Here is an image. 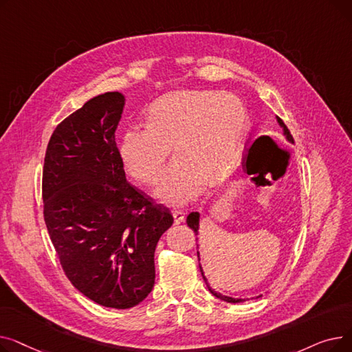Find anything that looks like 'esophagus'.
I'll use <instances>...</instances> for the list:
<instances>
[{
    "mask_svg": "<svg viewBox=\"0 0 352 352\" xmlns=\"http://www.w3.org/2000/svg\"><path fill=\"white\" fill-rule=\"evenodd\" d=\"M173 215H174V223L175 224H181L182 221L186 219V211H182V210H174Z\"/></svg>",
    "mask_w": 352,
    "mask_h": 352,
    "instance_id": "obj_1",
    "label": "esophagus"
}]
</instances>
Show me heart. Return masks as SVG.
I'll return each instance as SVG.
<instances>
[{
  "mask_svg": "<svg viewBox=\"0 0 352 352\" xmlns=\"http://www.w3.org/2000/svg\"><path fill=\"white\" fill-rule=\"evenodd\" d=\"M248 125L243 102L214 91L170 94L148 109L145 128H129L120 141L125 171L145 186L158 181L171 146L175 160L164 173L155 197L179 207L202 186L215 187L228 175Z\"/></svg>",
  "mask_w": 352,
  "mask_h": 352,
  "instance_id": "heart-1",
  "label": "heart"
}]
</instances>
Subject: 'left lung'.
<instances>
[{
  "label": "left lung",
  "mask_w": 352,
  "mask_h": 352,
  "mask_svg": "<svg viewBox=\"0 0 352 352\" xmlns=\"http://www.w3.org/2000/svg\"><path fill=\"white\" fill-rule=\"evenodd\" d=\"M278 122H280V125L284 128V134L287 135L288 141L294 142V138H292V135H291V133H289V129H288V128H287V125L284 124V121H283L281 118H278ZM198 223H199V214H198V212H191V214H188V217H187V226H188L191 230H194L195 235H198V228H199V224H198ZM197 254H198V263H199V252L197 251ZM199 270H201V274H202V278H204V281H206V284H207V287H208V289H210V292H211L212 295H215V297H218L219 300L227 301V302H234V304H236V302H243V300L231 298V297H226V295H221V294H218L217 291H214V289L211 288V285L207 283V278L204 276V272H202L201 264H199Z\"/></svg>",
  "instance_id": "1"
}]
</instances>
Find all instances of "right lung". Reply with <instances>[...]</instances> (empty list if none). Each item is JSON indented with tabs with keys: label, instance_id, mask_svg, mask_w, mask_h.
Wrapping results in <instances>:
<instances>
[{
	"label": "right lung",
	"instance_id": "add662e5",
	"mask_svg": "<svg viewBox=\"0 0 352 352\" xmlns=\"http://www.w3.org/2000/svg\"><path fill=\"white\" fill-rule=\"evenodd\" d=\"M122 108L117 91L87 101L54 129L43 168L44 221L67 278L117 309L151 292L155 247L174 223L125 178L116 142Z\"/></svg>",
	"mask_w": 352,
	"mask_h": 352
}]
</instances>
